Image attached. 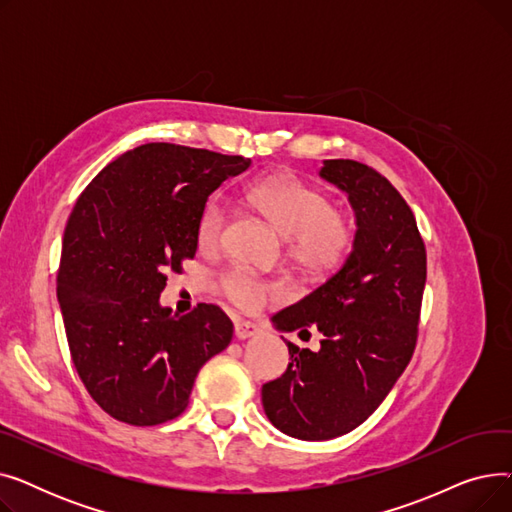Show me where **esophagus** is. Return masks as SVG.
Returning a JSON list of instances; mask_svg holds the SVG:
<instances>
[{
  "label": "esophagus",
  "mask_w": 512,
  "mask_h": 512,
  "mask_svg": "<svg viewBox=\"0 0 512 512\" xmlns=\"http://www.w3.org/2000/svg\"><path fill=\"white\" fill-rule=\"evenodd\" d=\"M234 334L238 340H247V338H253L259 334V328L255 324H251V321L247 319H238L234 324Z\"/></svg>",
  "instance_id": "1"
}]
</instances>
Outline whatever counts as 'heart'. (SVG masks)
I'll return each mask as SVG.
<instances>
[{
	"instance_id": "1",
	"label": "heart",
	"mask_w": 512,
	"mask_h": 512,
	"mask_svg": "<svg viewBox=\"0 0 512 512\" xmlns=\"http://www.w3.org/2000/svg\"><path fill=\"white\" fill-rule=\"evenodd\" d=\"M249 197L270 224L288 238V253L303 270L330 272L351 251L355 238L351 220L332 207L324 193L299 178L270 176L257 182ZM226 218V203L220 197H211L197 222L201 249L213 251L222 245ZM222 288L232 303L247 311L259 309L267 297L278 292L274 284L263 282L240 267L222 276Z\"/></svg>"
}]
</instances>
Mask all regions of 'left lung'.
<instances>
[{
  "label": "left lung",
  "instance_id": "left-lung-1",
  "mask_svg": "<svg viewBox=\"0 0 512 512\" xmlns=\"http://www.w3.org/2000/svg\"><path fill=\"white\" fill-rule=\"evenodd\" d=\"M319 176L348 195L357 232L340 270L272 317L280 332L324 336L319 351L286 342L288 369L261 388L267 419L299 440L353 432L382 405L413 357L427 276L415 215L382 174L326 159Z\"/></svg>",
  "mask_w": 512,
  "mask_h": 512
}]
</instances>
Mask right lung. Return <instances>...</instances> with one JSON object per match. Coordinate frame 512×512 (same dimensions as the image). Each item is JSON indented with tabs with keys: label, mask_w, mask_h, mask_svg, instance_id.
<instances>
[{
	"label": "right lung",
	"mask_w": 512,
	"mask_h": 512,
	"mask_svg": "<svg viewBox=\"0 0 512 512\" xmlns=\"http://www.w3.org/2000/svg\"><path fill=\"white\" fill-rule=\"evenodd\" d=\"M251 166L249 157L147 143L107 164L80 193L62 240L58 301L72 363L97 405L128 425L178 417L199 369L234 326L199 303L159 305L166 272L197 253L209 195Z\"/></svg>",
	"instance_id": "add662e5"
}]
</instances>
